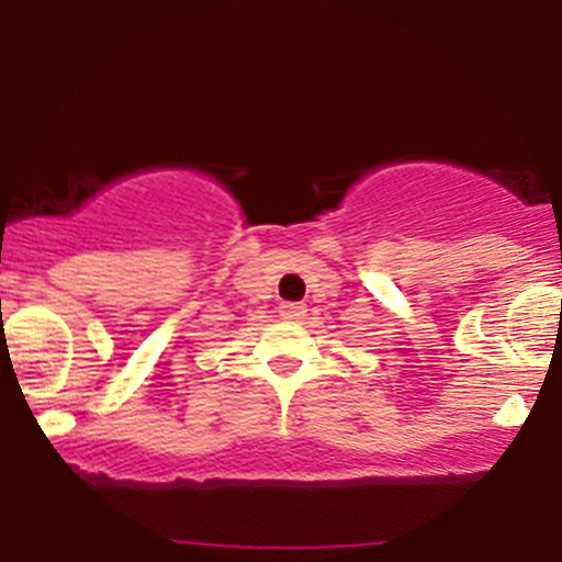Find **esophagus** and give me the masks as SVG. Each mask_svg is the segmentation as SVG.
<instances>
[{
    "mask_svg": "<svg viewBox=\"0 0 562 562\" xmlns=\"http://www.w3.org/2000/svg\"><path fill=\"white\" fill-rule=\"evenodd\" d=\"M280 314L285 319H301L303 314H306V306H303V303H282Z\"/></svg>",
    "mask_w": 562,
    "mask_h": 562,
    "instance_id": "34e87169",
    "label": "esophagus"
}]
</instances>
